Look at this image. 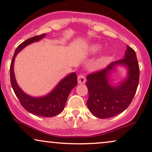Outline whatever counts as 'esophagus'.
<instances>
[{
  "mask_svg": "<svg viewBox=\"0 0 152 152\" xmlns=\"http://www.w3.org/2000/svg\"><path fill=\"white\" fill-rule=\"evenodd\" d=\"M77 82L78 84H85L86 82L85 77L83 75H80L77 77Z\"/></svg>",
  "mask_w": 152,
  "mask_h": 152,
  "instance_id": "obj_1",
  "label": "esophagus"
}]
</instances>
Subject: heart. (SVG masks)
I'll use <instances>...</instances> for the list:
<instances>
[{
    "mask_svg": "<svg viewBox=\"0 0 152 152\" xmlns=\"http://www.w3.org/2000/svg\"><path fill=\"white\" fill-rule=\"evenodd\" d=\"M101 48H102V46H101L100 44H94L90 46L89 49H90V51L92 52V53H96V52H98L99 50L101 49ZM106 55H107L106 53H104V54H103L102 56V59H104L106 57Z\"/></svg>",
    "mask_w": 152,
    "mask_h": 152,
    "instance_id": "b5f03b06",
    "label": "heart"
}]
</instances>
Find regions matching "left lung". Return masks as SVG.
I'll return each mask as SVG.
<instances>
[{"label":"left lung","instance_id":"obj_1","mask_svg":"<svg viewBox=\"0 0 152 152\" xmlns=\"http://www.w3.org/2000/svg\"><path fill=\"white\" fill-rule=\"evenodd\" d=\"M118 66L125 67L127 75L118 84L110 75ZM140 77V67L135 51L127 46L124 58L111 63L104 70L87 76L89 91L87 104L94 115L102 119L121 113L128 107L135 94Z\"/></svg>","mask_w":152,"mask_h":152}]
</instances>
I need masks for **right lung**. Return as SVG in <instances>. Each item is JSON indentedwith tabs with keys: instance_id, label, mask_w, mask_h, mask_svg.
Segmentation results:
<instances>
[{
	"instance_id": "1",
	"label": "right lung",
	"mask_w": 152,
	"mask_h": 152,
	"mask_svg": "<svg viewBox=\"0 0 152 152\" xmlns=\"http://www.w3.org/2000/svg\"><path fill=\"white\" fill-rule=\"evenodd\" d=\"M46 34L27 39L16 48L10 64V82L12 89L24 109L30 113L41 117H53L64 109L67 99L71 90L77 85V75L71 72L62 79L49 93L45 96L34 97L28 95L19 87L14 72V63L15 57L28 45L39 42L46 37Z\"/></svg>"
}]
</instances>
